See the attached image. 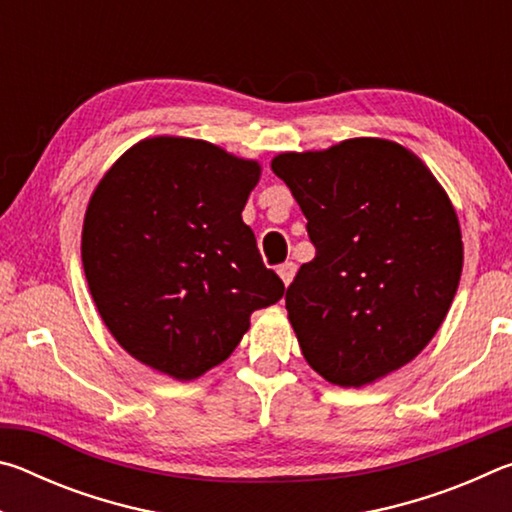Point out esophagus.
<instances>
[{
    "instance_id": "1",
    "label": "esophagus",
    "mask_w": 512,
    "mask_h": 512,
    "mask_svg": "<svg viewBox=\"0 0 512 512\" xmlns=\"http://www.w3.org/2000/svg\"><path fill=\"white\" fill-rule=\"evenodd\" d=\"M277 275H280L282 282L289 287L291 280H293V275H296V262H284V264L277 266Z\"/></svg>"
}]
</instances>
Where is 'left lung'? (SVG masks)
I'll use <instances>...</instances> for the list:
<instances>
[{
  "instance_id": "obj_1",
  "label": "left lung",
  "mask_w": 512,
  "mask_h": 512,
  "mask_svg": "<svg viewBox=\"0 0 512 512\" xmlns=\"http://www.w3.org/2000/svg\"><path fill=\"white\" fill-rule=\"evenodd\" d=\"M271 169L316 246L287 289L302 357L343 388L400 370L436 336L461 282V223L443 185L381 137L280 153Z\"/></svg>"
}]
</instances>
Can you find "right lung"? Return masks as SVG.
<instances>
[{"label":"right lung","instance_id":"1","mask_svg":"<svg viewBox=\"0 0 512 512\" xmlns=\"http://www.w3.org/2000/svg\"><path fill=\"white\" fill-rule=\"evenodd\" d=\"M257 160L178 135L146 137L103 173L83 219L94 305L133 359L192 381L230 357L255 309L284 296L241 219Z\"/></svg>","mask_w":512,"mask_h":512}]
</instances>
